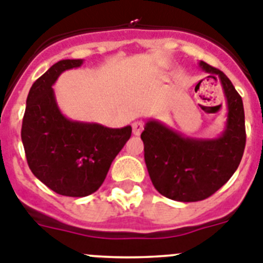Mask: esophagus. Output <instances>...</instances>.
Returning <instances> with one entry per match:
<instances>
[{
    "instance_id": "obj_1",
    "label": "esophagus",
    "mask_w": 263,
    "mask_h": 263,
    "mask_svg": "<svg viewBox=\"0 0 263 263\" xmlns=\"http://www.w3.org/2000/svg\"><path fill=\"white\" fill-rule=\"evenodd\" d=\"M133 134L134 136H140L141 133H142L143 130V122H141V121H136V122H133Z\"/></svg>"
}]
</instances>
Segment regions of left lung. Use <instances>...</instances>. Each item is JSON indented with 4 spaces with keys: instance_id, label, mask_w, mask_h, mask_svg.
Segmentation results:
<instances>
[{
    "instance_id": "8db88e82",
    "label": "left lung",
    "mask_w": 263,
    "mask_h": 263,
    "mask_svg": "<svg viewBox=\"0 0 263 263\" xmlns=\"http://www.w3.org/2000/svg\"><path fill=\"white\" fill-rule=\"evenodd\" d=\"M199 66L219 78L228 104V118L217 138H192L149 120L141 134L145 163L157 192L179 202L208 198L228 182L243 156L246 132L242 98L221 70L201 61Z\"/></svg>"
}]
</instances>
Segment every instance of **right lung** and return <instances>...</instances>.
I'll return each instance as SVG.
<instances>
[{
    "label": "right lung",
    "instance_id": "right-lung-1",
    "mask_svg": "<svg viewBox=\"0 0 263 263\" xmlns=\"http://www.w3.org/2000/svg\"><path fill=\"white\" fill-rule=\"evenodd\" d=\"M84 60H62L31 85L21 138L31 173L57 194L86 197L97 192L110 165L132 136V126L111 129L69 120L58 107L53 85Z\"/></svg>",
    "mask_w": 263,
    "mask_h": 263
}]
</instances>
